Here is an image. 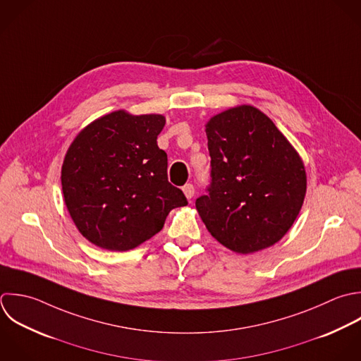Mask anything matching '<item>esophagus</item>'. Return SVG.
I'll list each match as a JSON object with an SVG mask.
<instances>
[{"instance_id":"1","label":"esophagus","mask_w":361,"mask_h":361,"mask_svg":"<svg viewBox=\"0 0 361 361\" xmlns=\"http://www.w3.org/2000/svg\"><path fill=\"white\" fill-rule=\"evenodd\" d=\"M183 191H184V194H185V197H187L188 200H191V198L194 197V192H195L192 184H185V185L183 187Z\"/></svg>"}]
</instances>
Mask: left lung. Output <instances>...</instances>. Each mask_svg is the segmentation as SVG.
Listing matches in <instances>:
<instances>
[{
	"mask_svg": "<svg viewBox=\"0 0 361 361\" xmlns=\"http://www.w3.org/2000/svg\"><path fill=\"white\" fill-rule=\"evenodd\" d=\"M211 156L208 194L195 201L209 233L250 255L277 243L293 226L307 192L304 163L274 122L252 105L205 125Z\"/></svg>",
	"mask_w": 361,
	"mask_h": 361,
	"instance_id": "obj_1",
	"label": "left lung"
}]
</instances>
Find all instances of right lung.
I'll list each match as a JSON object with an SVG mask.
<instances>
[{
	"instance_id": "add662e5",
	"label": "right lung",
	"mask_w": 361,
	"mask_h": 361,
	"mask_svg": "<svg viewBox=\"0 0 361 361\" xmlns=\"http://www.w3.org/2000/svg\"><path fill=\"white\" fill-rule=\"evenodd\" d=\"M166 118L123 109L85 126L61 166V190L80 233L95 246L126 252L164 226L169 212L185 207L169 183L167 154L157 146Z\"/></svg>"
}]
</instances>
